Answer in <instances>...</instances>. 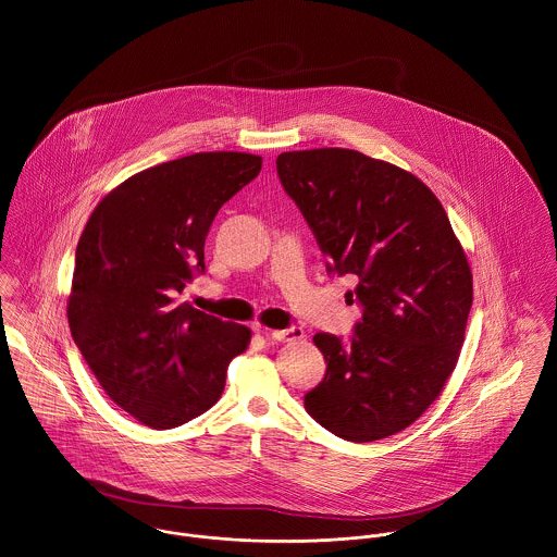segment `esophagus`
<instances>
[{"instance_id": "esophagus-1", "label": "esophagus", "mask_w": 557, "mask_h": 557, "mask_svg": "<svg viewBox=\"0 0 557 557\" xmlns=\"http://www.w3.org/2000/svg\"><path fill=\"white\" fill-rule=\"evenodd\" d=\"M271 339L282 343L302 342L305 339V331L300 326H288V329H280L271 333Z\"/></svg>"}]
</instances>
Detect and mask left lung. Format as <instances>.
<instances>
[{"label":"left lung","mask_w":557,"mask_h":557,"mask_svg":"<svg viewBox=\"0 0 557 557\" xmlns=\"http://www.w3.org/2000/svg\"><path fill=\"white\" fill-rule=\"evenodd\" d=\"M286 195L307 220L329 275H351L362 307L349 342L318 333L326 375L307 413L354 443L411 426L441 394L465 343L469 260L449 218L413 173L347 148L282 152Z\"/></svg>","instance_id":"left-lung-1"}]
</instances>
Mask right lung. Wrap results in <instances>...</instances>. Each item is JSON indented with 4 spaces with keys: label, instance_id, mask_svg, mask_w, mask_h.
Here are the masks:
<instances>
[{
    "label": "right lung",
    "instance_id": "obj_1",
    "mask_svg": "<svg viewBox=\"0 0 557 557\" xmlns=\"http://www.w3.org/2000/svg\"><path fill=\"white\" fill-rule=\"evenodd\" d=\"M262 168L246 152H197L135 173L88 218L67 320L106 394L150 429L214 407L250 329L175 297L206 271L218 210Z\"/></svg>",
    "mask_w": 557,
    "mask_h": 557
}]
</instances>
